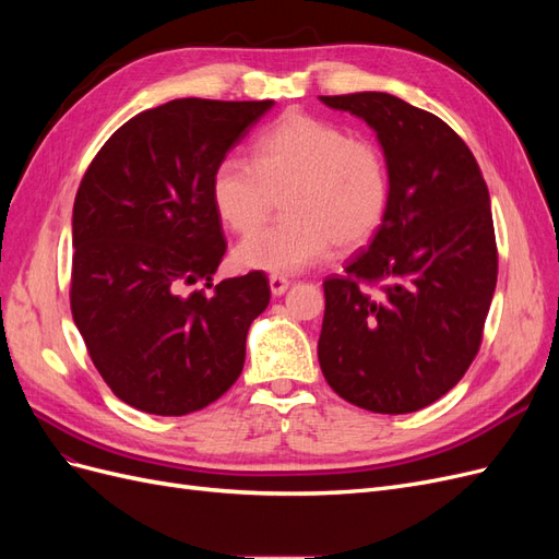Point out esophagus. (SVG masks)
<instances>
[{
	"instance_id": "1",
	"label": "esophagus",
	"mask_w": 559,
	"mask_h": 559,
	"mask_svg": "<svg viewBox=\"0 0 559 559\" xmlns=\"http://www.w3.org/2000/svg\"><path fill=\"white\" fill-rule=\"evenodd\" d=\"M267 282H270V292H273V296H282L292 286V282L282 275H270Z\"/></svg>"
}]
</instances>
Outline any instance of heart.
Wrapping results in <instances>:
<instances>
[{"label": "heart", "instance_id": "heart-1", "mask_svg": "<svg viewBox=\"0 0 559 559\" xmlns=\"http://www.w3.org/2000/svg\"><path fill=\"white\" fill-rule=\"evenodd\" d=\"M253 163L226 156L212 175V202L224 226L252 233L277 192L284 223L251 235L235 263L263 273H298L333 245L354 249L373 238L389 205V170L378 144L324 118L286 111L251 144Z\"/></svg>", "mask_w": 559, "mask_h": 559}]
</instances>
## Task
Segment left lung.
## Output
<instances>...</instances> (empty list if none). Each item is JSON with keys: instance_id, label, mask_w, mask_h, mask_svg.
<instances>
[{"instance_id": "8db88e82", "label": "left lung", "mask_w": 559, "mask_h": 559, "mask_svg": "<svg viewBox=\"0 0 559 559\" xmlns=\"http://www.w3.org/2000/svg\"><path fill=\"white\" fill-rule=\"evenodd\" d=\"M319 99L376 130L389 170L376 238L324 282L321 373L364 411L415 413L464 378L483 341L497 286L487 183L438 116L389 93Z\"/></svg>"}]
</instances>
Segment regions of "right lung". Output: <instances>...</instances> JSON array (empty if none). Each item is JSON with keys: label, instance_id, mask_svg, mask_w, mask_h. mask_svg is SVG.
<instances>
[{"label": "right lung", "instance_id": "obj_1", "mask_svg": "<svg viewBox=\"0 0 559 559\" xmlns=\"http://www.w3.org/2000/svg\"><path fill=\"white\" fill-rule=\"evenodd\" d=\"M263 103L183 97L118 128L81 179L72 214V317L99 376L148 415H189L240 378L251 321L270 302L253 270L212 284L226 238L212 175ZM205 281L212 295L185 292Z\"/></svg>", "mask_w": 559, "mask_h": 559}]
</instances>
